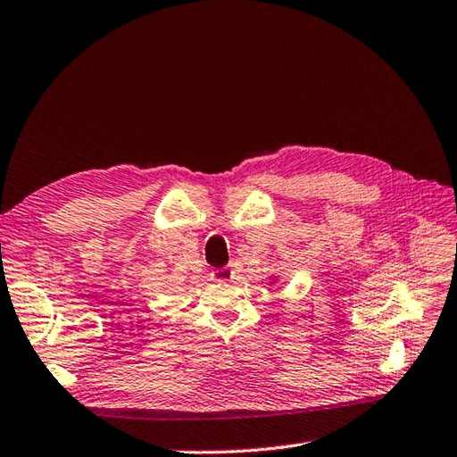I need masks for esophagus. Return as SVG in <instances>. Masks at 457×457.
<instances>
[{"label": "esophagus", "mask_w": 457, "mask_h": 457, "mask_svg": "<svg viewBox=\"0 0 457 457\" xmlns=\"http://www.w3.org/2000/svg\"><path fill=\"white\" fill-rule=\"evenodd\" d=\"M212 277H214V280H218V282H228V280L233 278V269H231V267L216 269L214 274H212Z\"/></svg>", "instance_id": "34e87169"}]
</instances>
